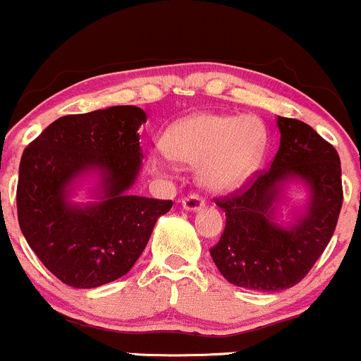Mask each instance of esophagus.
Returning a JSON list of instances; mask_svg holds the SVG:
<instances>
[{
    "instance_id": "esophagus-1",
    "label": "esophagus",
    "mask_w": 361,
    "mask_h": 361,
    "mask_svg": "<svg viewBox=\"0 0 361 361\" xmlns=\"http://www.w3.org/2000/svg\"><path fill=\"white\" fill-rule=\"evenodd\" d=\"M181 204H183V207L187 211H197L204 206V199L197 194H190L188 197H185L183 201H181Z\"/></svg>"
}]
</instances>
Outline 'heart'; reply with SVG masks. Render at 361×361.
I'll list each match as a JSON object with an SVG mask.
<instances>
[{
	"label": "heart",
	"mask_w": 361,
	"mask_h": 361,
	"mask_svg": "<svg viewBox=\"0 0 361 361\" xmlns=\"http://www.w3.org/2000/svg\"><path fill=\"white\" fill-rule=\"evenodd\" d=\"M167 157L197 166V178L209 190H232L245 183L262 162L265 130L253 116L201 113L171 127L164 141ZM155 169L162 159L154 155Z\"/></svg>",
	"instance_id": "1"
}]
</instances>
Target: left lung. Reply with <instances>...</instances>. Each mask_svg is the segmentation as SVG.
<instances>
[{
    "label": "left lung",
    "mask_w": 361,
    "mask_h": 361,
    "mask_svg": "<svg viewBox=\"0 0 361 361\" xmlns=\"http://www.w3.org/2000/svg\"><path fill=\"white\" fill-rule=\"evenodd\" d=\"M279 150L271 167L250 183L214 199L225 211V231L209 250L228 283L257 292H281L307 276L332 239L342 207L341 159L311 126L278 116ZM302 179L310 204L292 228L274 224L282 187Z\"/></svg>",
    "instance_id": "obj_1"
}]
</instances>
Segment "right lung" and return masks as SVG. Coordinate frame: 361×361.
<instances>
[{
  "mask_svg": "<svg viewBox=\"0 0 361 361\" xmlns=\"http://www.w3.org/2000/svg\"><path fill=\"white\" fill-rule=\"evenodd\" d=\"M143 122L147 113L136 106L66 115L25 147L17 183L20 231L42 264L73 288L127 274L155 221L173 207V201L127 194L141 169ZM92 169L102 176L100 201L71 204V181Z\"/></svg>",
  "mask_w": 361,
  "mask_h": 361,
  "instance_id": "right-lung-1",
  "label": "right lung"
}]
</instances>
